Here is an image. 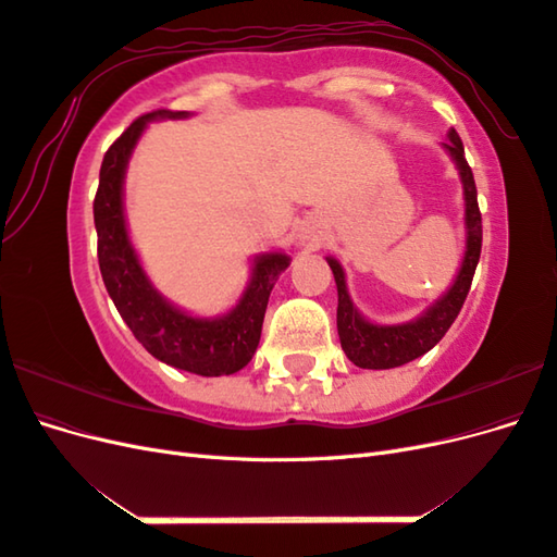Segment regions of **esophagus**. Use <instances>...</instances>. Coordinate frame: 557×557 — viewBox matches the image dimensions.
I'll return each instance as SVG.
<instances>
[{"mask_svg": "<svg viewBox=\"0 0 557 557\" xmlns=\"http://www.w3.org/2000/svg\"><path fill=\"white\" fill-rule=\"evenodd\" d=\"M307 239H309V234H307Z\"/></svg>", "mask_w": 557, "mask_h": 557, "instance_id": "esophagus-1", "label": "esophagus"}]
</instances>
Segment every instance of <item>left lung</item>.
<instances>
[{"label":"left lung","instance_id":"left-lung-1","mask_svg":"<svg viewBox=\"0 0 557 557\" xmlns=\"http://www.w3.org/2000/svg\"><path fill=\"white\" fill-rule=\"evenodd\" d=\"M444 148L450 153L460 170L462 188H465V225H467V250L465 260L460 264V272L455 276L450 290L436 301L432 309L423 315L411 320V323L401 325H376L369 323L367 318L358 313L346 290V276L342 264L334 258H327L332 267V274L336 281V293H339V307H336V330H339L342 348L352 364L362 369H393L399 364H407L420 356H425L430 348L442 342V336L458 318L467 293L471 288V278H474L476 264L481 258V211L476 199V183L471 166L465 160V146L460 134L450 129L448 141Z\"/></svg>","mask_w":557,"mask_h":557}]
</instances>
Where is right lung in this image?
<instances>
[{"mask_svg":"<svg viewBox=\"0 0 557 557\" xmlns=\"http://www.w3.org/2000/svg\"><path fill=\"white\" fill-rule=\"evenodd\" d=\"M188 111L158 109L139 115L117 137L99 170L95 195L97 258L109 297L137 342L158 358L183 372L223 376L244 369L260 344L269 293L290 264L285 252H264L252 262V276L239 305L221 318H195L170 305L144 274L134 252L123 211V181L134 146L150 121L185 117Z\"/></svg>","mask_w":557,"mask_h":557,"instance_id":"obj_1","label":"right lung"}]
</instances>
